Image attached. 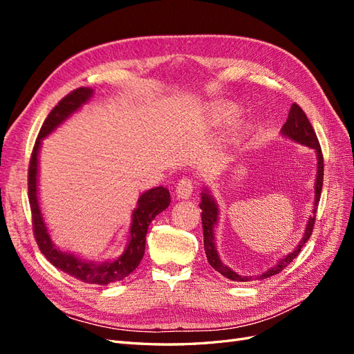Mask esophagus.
<instances>
[{
    "instance_id": "34e87169",
    "label": "esophagus",
    "mask_w": 354,
    "mask_h": 354,
    "mask_svg": "<svg viewBox=\"0 0 354 354\" xmlns=\"http://www.w3.org/2000/svg\"><path fill=\"white\" fill-rule=\"evenodd\" d=\"M194 186H195L194 180L189 177H183L176 186L177 196L181 199H189L192 196V194H194Z\"/></svg>"
}]
</instances>
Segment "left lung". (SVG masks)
I'll return each mask as SVG.
<instances>
[{"instance_id":"obj_1","label":"left lung","mask_w":354,"mask_h":354,"mask_svg":"<svg viewBox=\"0 0 354 354\" xmlns=\"http://www.w3.org/2000/svg\"><path fill=\"white\" fill-rule=\"evenodd\" d=\"M282 134L285 137H289L291 140L304 145L307 147H312L316 151V156H317V174H316V183H315V208H313V216L310 217L307 227L304 232V236L297 245V248L288 254L283 259L279 260L276 266H273L272 269H269L267 272H264L260 276H241L236 272H233L230 267H227L226 264H223V261L220 260V257L217 254V248H216V242H214V226L217 224V217H218V208L216 201L212 199V196L208 194V190L205 189L202 192V201L199 203V207L202 209L201 216H202V229H203V248H205V254L209 266L212 269H216L218 273H221L224 277H227L230 281L234 282H248L252 279L261 281L266 279V277H270L273 274L281 273L285 267L292 263V260L301 251L303 246L306 245V242L312 236V232L315 227V220H316V211H317V203L320 199V194H322V186H324V155H322V149H320L317 136L313 130L312 124H310L308 118L306 116L304 111L299 108L297 103H292L291 109H289L288 113V120L282 127Z\"/></svg>"}]
</instances>
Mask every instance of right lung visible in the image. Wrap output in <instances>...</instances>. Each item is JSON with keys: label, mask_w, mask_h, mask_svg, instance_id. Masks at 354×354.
<instances>
[{"label": "right lung", "mask_w": 354, "mask_h": 354, "mask_svg": "<svg viewBox=\"0 0 354 354\" xmlns=\"http://www.w3.org/2000/svg\"><path fill=\"white\" fill-rule=\"evenodd\" d=\"M93 95V90L88 87H80L71 91L63 97L57 106L51 109L48 116L42 124L37 142L32 149L28 169V196L32 212V227H34V236L37 239L39 251L44 254L46 259L62 272L75 277L85 283L108 285L115 281H121L140 264L145 255L146 233L149 224L169 205V192L164 186L153 187L138 198L137 208L133 211V221L130 229V241L121 257L113 261L94 263L78 259L77 255L69 252H62L51 242L47 232L46 223L42 220V214L38 203V153L41 147V140L53 133L56 128L65 122L68 118L77 112L84 103H87Z\"/></svg>", "instance_id": "add662e5"}]
</instances>
